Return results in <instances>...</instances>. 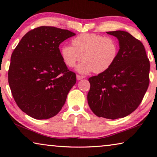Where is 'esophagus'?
I'll return each instance as SVG.
<instances>
[{"label": "esophagus", "mask_w": 157, "mask_h": 157, "mask_svg": "<svg viewBox=\"0 0 157 157\" xmlns=\"http://www.w3.org/2000/svg\"><path fill=\"white\" fill-rule=\"evenodd\" d=\"M76 78H77V79H78V80H80V79H83V78H84V76L80 75L78 74V75H76Z\"/></svg>", "instance_id": "obj_1"}]
</instances>
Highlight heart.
Returning <instances> with one entry per match:
<instances>
[{
	"label": "heart",
	"instance_id": "b5f03b06",
	"mask_svg": "<svg viewBox=\"0 0 157 157\" xmlns=\"http://www.w3.org/2000/svg\"><path fill=\"white\" fill-rule=\"evenodd\" d=\"M71 43V46L61 48V56L69 67H74L82 59L83 61L77 67L82 73H104L114 64L119 55L118 42L111 36L85 33L77 36Z\"/></svg>",
	"mask_w": 157,
	"mask_h": 157
}]
</instances>
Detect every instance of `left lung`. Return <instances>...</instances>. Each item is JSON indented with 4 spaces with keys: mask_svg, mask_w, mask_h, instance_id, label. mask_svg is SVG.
I'll return each mask as SVG.
<instances>
[{
    "mask_svg": "<svg viewBox=\"0 0 157 157\" xmlns=\"http://www.w3.org/2000/svg\"><path fill=\"white\" fill-rule=\"evenodd\" d=\"M119 43V55L107 71L88 79V102L99 117L116 119L131 114L149 85L150 61L139 40L125 31L106 32Z\"/></svg>",
    "mask_w": 157,
    "mask_h": 157,
    "instance_id": "obj_1",
    "label": "left lung"
}]
</instances>
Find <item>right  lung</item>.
I'll use <instances>...</instances> for the list:
<instances>
[{
  "label": "right lung",
  "instance_id": "right-lung-1",
  "mask_svg": "<svg viewBox=\"0 0 157 157\" xmlns=\"http://www.w3.org/2000/svg\"><path fill=\"white\" fill-rule=\"evenodd\" d=\"M75 34L41 26L28 32L13 51L8 81L15 102L36 119H47L61 111L76 75L69 71L59 46Z\"/></svg>",
  "mask_w": 157,
  "mask_h": 157
}]
</instances>
